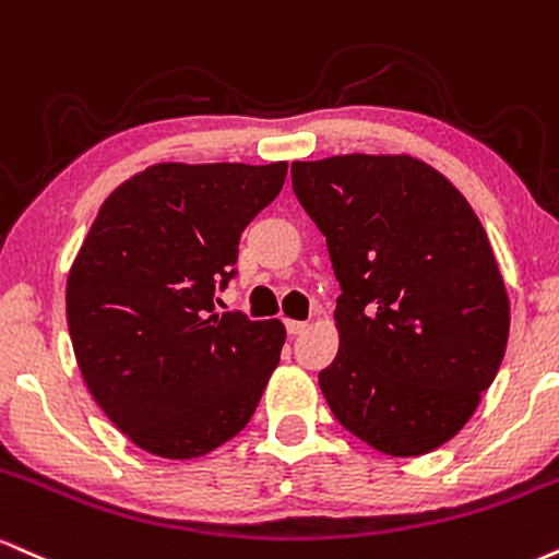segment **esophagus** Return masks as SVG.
<instances>
[{"mask_svg":"<svg viewBox=\"0 0 559 559\" xmlns=\"http://www.w3.org/2000/svg\"><path fill=\"white\" fill-rule=\"evenodd\" d=\"M285 330H287V334H300V332L308 330V321H293V319H287V321H285Z\"/></svg>","mask_w":559,"mask_h":559,"instance_id":"esophagus-1","label":"esophagus"}]
</instances>
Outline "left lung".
I'll list each match as a JSON object with an SVG mask.
<instances>
[{
  "mask_svg": "<svg viewBox=\"0 0 559 559\" xmlns=\"http://www.w3.org/2000/svg\"><path fill=\"white\" fill-rule=\"evenodd\" d=\"M293 190L326 238L340 350L319 371L350 435L395 457L437 450L500 371L510 304L481 222L413 156L293 162Z\"/></svg>",
  "mask_w": 559,
  "mask_h": 559,
  "instance_id": "left-lung-1",
  "label": "left lung"
}]
</instances>
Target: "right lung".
Segmentation results:
<instances>
[{"instance_id": "1", "label": "right lung", "mask_w": 559, "mask_h": 559, "mask_svg": "<svg viewBox=\"0 0 559 559\" xmlns=\"http://www.w3.org/2000/svg\"><path fill=\"white\" fill-rule=\"evenodd\" d=\"M287 164H154L98 209L68 277V330L98 408L159 457H199L251 421L285 326L216 313L242 229Z\"/></svg>"}]
</instances>
